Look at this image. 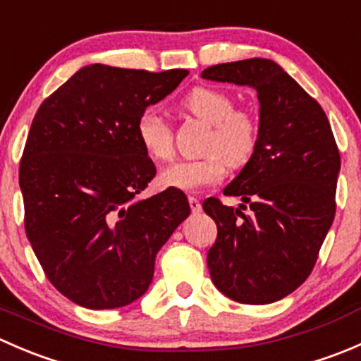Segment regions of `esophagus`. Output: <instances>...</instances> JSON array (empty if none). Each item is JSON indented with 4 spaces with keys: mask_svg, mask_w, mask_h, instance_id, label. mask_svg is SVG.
I'll return each instance as SVG.
<instances>
[{
    "mask_svg": "<svg viewBox=\"0 0 361 361\" xmlns=\"http://www.w3.org/2000/svg\"><path fill=\"white\" fill-rule=\"evenodd\" d=\"M188 204H190V209H192V213H201V209H202V206H201V202H199V199L197 197H188Z\"/></svg>",
    "mask_w": 361,
    "mask_h": 361,
    "instance_id": "obj_1",
    "label": "esophagus"
}]
</instances>
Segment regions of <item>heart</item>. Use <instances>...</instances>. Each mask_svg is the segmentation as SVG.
<instances>
[{
  "label": "heart",
  "mask_w": 361,
  "mask_h": 361,
  "mask_svg": "<svg viewBox=\"0 0 361 361\" xmlns=\"http://www.w3.org/2000/svg\"><path fill=\"white\" fill-rule=\"evenodd\" d=\"M181 108L211 126L204 143V157L180 160L160 173L164 187L183 192L216 185L225 167L250 162L260 141V120L246 106H234L231 94L213 87H194L181 101ZM136 136L150 159L167 162L174 155V134L169 122L155 110H145L136 123Z\"/></svg>",
  "instance_id": "obj_1"
}]
</instances>
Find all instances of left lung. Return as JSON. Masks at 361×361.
<instances>
[{
    "instance_id": "8db88e82",
    "label": "left lung",
    "mask_w": 361,
    "mask_h": 361,
    "mask_svg": "<svg viewBox=\"0 0 361 361\" xmlns=\"http://www.w3.org/2000/svg\"><path fill=\"white\" fill-rule=\"evenodd\" d=\"M202 78L250 85L260 103L257 152L224 190L245 204L202 202L218 227L207 251L211 281L235 302L271 304L309 278L336 216V137L318 101L272 61L216 64Z\"/></svg>"
}]
</instances>
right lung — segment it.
Returning a JSON list of instances; mask_svg holds the SVG:
<instances>
[{"label":"right lung","instance_id":"right-lung-1","mask_svg":"<svg viewBox=\"0 0 361 361\" xmlns=\"http://www.w3.org/2000/svg\"><path fill=\"white\" fill-rule=\"evenodd\" d=\"M187 75L90 64L32 118L19 169L25 235L49 281L82 307L140 298L157 251L190 214L178 188L136 199L157 173L137 118Z\"/></svg>","mask_w":361,"mask_h":361}]
</instances>
